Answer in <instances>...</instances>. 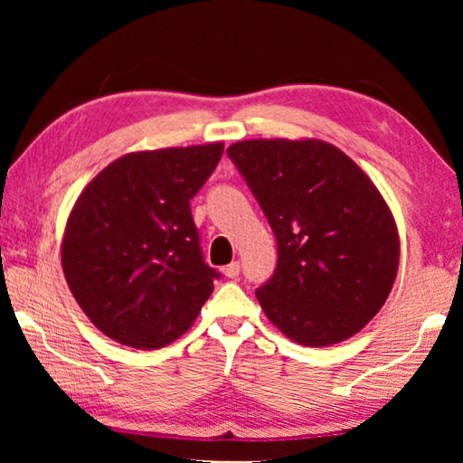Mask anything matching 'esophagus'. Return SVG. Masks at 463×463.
<instances>
[{"label": "esophagus", "mask_w": 463, "mask_h": 463, "mask_svg": "<svg viewBox=\"0 0 463 463\" xmlns=\"http://www.w3.org/2000/svg\"><path fill=\"white\" fill-rule=\"evenodd\" d=\"M239 273H241L239 261H232V263H229V265H226V268H224V276L231 278V279H237Z\"/></svg>", "instance_id": "esophagus-1"}]
</instances>
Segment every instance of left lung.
<instances>
[{
  "label": "left lung",
  "instance_id": "left-lung-1",
  "mask_svg": "<svg viewBox=\"0 0 463 463\" xmlns=\"http://www.w3.org/2000/svg\"><path fill=\"white\" fill-rule=\"evenodd\" d=\"M226 155L278 242L276 271L255 289L268 318L307 347L362 331L386 302L401 260L378 187L323 140H242Z\"/></svg>",
  "mask_w": 463,
  "mask_h": 463
}]
</instances>
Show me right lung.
Here are the masks:
<instances>
[{"mask_svg":"<svg viewBox=\"0 0 463 463\" xmlns=\"http://www.w3.org/2000/svg\"><path fill=\"white\" fill-rule=\"evenodd\" d=\"M222 143L128 153L93 177L67 221L71 294L109 339L159 349L192 326L221 273L203 261L190 200Z\"/></svg>","mask_w":463,"mask_h":463,"instance_id":"add662e5","label":"right lung"}]
</instances>
